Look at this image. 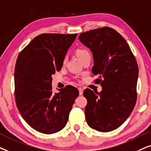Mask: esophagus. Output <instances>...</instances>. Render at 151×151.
Returning <instances> with one entry per match:
<instances>
[{
  "label": "esophagus",
  "mask_w": 151,
  "mask_h": 151,
  "mask_svg": "<svg viewBox=\"0 0 151 151\" xmlns=\"http://www.w3.org/2000/svg\"><path fill=\"white\" fill-rule=\"evenodd\" d=\"M78 90H79V95H82V94H83V88H78Z\"/></svg>",
  "instance_id": "obj_1"
}]
</instances>
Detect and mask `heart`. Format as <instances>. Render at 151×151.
Returning a JSON list of instances; mask_svg holds the SVG:
<instances>
[{
	"label": "heart",
	"instance_id": "b5f03b06",
	"mask_svg": "<svg viewBox=\"0 0 151 151\" xmlns=\"http://www.w3.org/2000/svg\"><path fill=\"white\" fill-rule=\"evenodd\" d=\"M88 54H89V53H88V52L87 51V50H86L79 49V50H77V55L78 56V57H79L81 60L83 59V58L85 57L86 55H88ZM66 60H67V58H66V57L64 58L63 63H65Z\"/></svg>",
	"mask_w": 151,
	"mask_h": 151
}]
</instances>
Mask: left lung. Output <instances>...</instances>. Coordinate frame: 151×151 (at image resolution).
<instances>
[{"instance_id":"obj_1","label":"left lung","mask_w":151,"mask_h":151,"mask_svg":"<svg viewBox=\"0 0 151 151\" xmlns=\"http://www.w3.org/2000/svg\"><path fill=\"white\" fill-rule=\"evenodd\" d=\"M79 41L92 53V72L99 79L100 92L86 89L85 116L88 126L100 132L119 128L137 101L139 69L127 42L116 30L105 27L81 33Z\"/></svg>"}]
</instances>
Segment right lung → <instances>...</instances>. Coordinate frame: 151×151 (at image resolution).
<instances>
[{"label":"right lung","mask_w":151,"mask_h":151,"mask_svg":"<svg viewBox=\"0 0 151 151\" xmlns=\"http://www.w3.org/2000/svg\"><path fill=\"white\" fill-rule=\"evenodd\" d=\"M77 34H42L18 56L14 70L16 103L23 119L38 132L65 127L79 91L72 86L52 92V74L60 71Z\"/></svg>","instance_id":"obj_1"}]
</instances>
